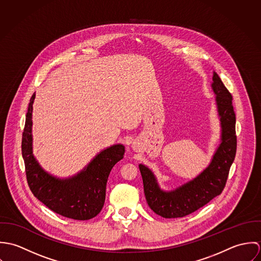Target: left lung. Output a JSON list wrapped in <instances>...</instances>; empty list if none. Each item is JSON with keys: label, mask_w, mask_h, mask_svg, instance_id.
<instances>
[{"label": "left lung", "mask_w": 261, "mask_h": 261, "mask_svg": "<svg viewBox=\"0 0 261 261\" xmlns=\"http://www.w3.org/2000/svg\"><path fill=\"white\" fill-rule=\"evenodd\" d=\"M212 88L217 95L222 142L210 166L193 181L169 193L159 188L153 174L147 167L139 166L149 208L164 218L185 217L197 211L220 195L226 185L229 170L236 154V116L232 106V95L216 72L213 73Z\"/></svg>", "instance_id": "left-lung-1"}]
</instances>
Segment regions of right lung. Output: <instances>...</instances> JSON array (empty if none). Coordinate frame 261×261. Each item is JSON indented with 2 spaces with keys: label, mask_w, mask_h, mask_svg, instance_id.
<instances>
[{
  "label": "right lung",
  "mask_w": 261,
  "mask_h": 261,
  "mask_svg": "<svg viewBox=\"0 0 261 261\" xmlns=\"http://www.w3.org/2000/svg\"><path fill=\"white\" fill-rule=\"evenodd\" d=\"M32 95L22 136V155L29 188L33 195L53 212L74 220L95 217L106 201L107 182L113 166L123 158L124 147L115 145L102 150L84 171L68 180H58L38 165L32 154Z\"/></svg>",
  "instance_id": "right-lung-1"
}]
</instances>
